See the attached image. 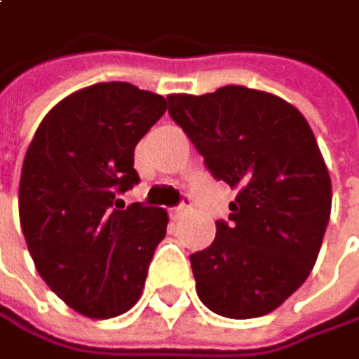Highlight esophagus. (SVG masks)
<instances>
[{"label":"esophagus","instance_id":"obj_1","mask_svg":"<svg viewBox=\"0 0 359 359\" xmlns=\"http://www.w3.org/2000/svg\"><path fill=\"white\" fill-rule=\"evenodd\" d=\"M189 208H191V200H189V198L185 196L181 204H178V206H174V208H172V217H181V215H185V212H187Z\"/></svg>","mask_w":359,"mask_h":359}]
</instances>
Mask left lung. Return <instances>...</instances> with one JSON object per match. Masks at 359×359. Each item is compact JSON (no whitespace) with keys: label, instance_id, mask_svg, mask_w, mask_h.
Listing matches in <instances>:
<instances>
[{"label":"left lung","instance_id":"obj_1","mask_svg":"<svg viewBox=\"0 0 359 359\" xmlns=\"http://www.w3.org/2000/svg\"><path fill=\"white\" fill-rule=\"evenodd\" d=\"M168 113L208 172L238 189L215 242L189 257L200 301L233 320L271 313L311 273L330 221V176L307 119L244 86L170 94Z\"/></svg>","mask_w":359,"mask_h":359}]
</instances>
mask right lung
<instances>
[{
	"mask_svg": "<svg viewBox=\"0 0 359 359\" xmlns=\"http://www.w3.org/2000/svg\"><path fill=\"white\" fill-rule=\"evenodd\" d=\"M165 98L126 81L83 88L39 123L22 163L20 227L43 282L90 318L126 313L165 236L163 208L126 204L138 185L134 147Z\"/></svg>",
	"mask_w": 359,
	"mask_h": 359,
	"instance_id": "right-lung-1",
	"label": "right lung"
}]
</instances>
